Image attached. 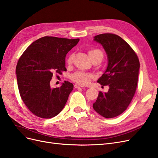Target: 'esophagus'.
<instances>
[{"label":"esophagus","instance_id":"34e87169","mask_svg":"<svg viewBox=\"0 0 158 158\" xmlns=\"http://www.w3.org/2000/svg\"><path fill=\"white\" fill-rule=\"evenodd\" d=\"M83 87H84V85L78 84H76L74 85V88H83Z\"/></svg>","mask_w":158,"mask_h":158}]
</instances>
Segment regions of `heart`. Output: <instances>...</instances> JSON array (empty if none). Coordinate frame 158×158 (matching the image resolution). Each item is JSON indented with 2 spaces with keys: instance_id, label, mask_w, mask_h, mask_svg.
Returning a JSON list of instances; mask_svg holds the SVG:
<instances>
[{
  "instance_id": "b5f03b06",
  "label": "heart",
  "mask_w": 158,
  "mask_h": 158,
  "mask_svg": "<svg viewBox=\"0 0 158 158\" xmlns=\"http://www.w3.org/2000/svg\"><path fill=\"white\" fill-rule=\"evenodd\" d=\"M88 54L92 62L97 60H100L102 61L103 59V52L98 49H92L89 50ZM73 55H70L69 56V58L67 59L68 64H71L72 61H73ZM92 78V75L90 73H85V72L83 71L76 72V73L73 74L71 76V79L73 80L74 82H77L82 85L87 84L89 82V80Z\"/></svg>"
}]
</instances>
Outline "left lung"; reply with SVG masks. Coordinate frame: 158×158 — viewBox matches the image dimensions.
Wrapping results in <instances>:
<instances>
[{
	"mask_svg": "<svg viewBox=\"0 0 158 158\" xmlns=\"http://www.w3.org/2000/svg\"><path fill=\"white\" fill-rule=\"evenodd\" d=\"M94 40L101 44L107 56L106 71L97 82L109 85L107 93L99 92L93 108L105 118L115 117L125 111L135 94L140 62L135 52L121 37L103 33Z\"/></svg>",
	"mask_w": 158,
	"mask_h": 158,
	"instance_id": "8db88e82",
	"label": "left lung"
}]
</instances>
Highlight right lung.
I'll list each match as a JSON object with an SVG mask.
<instances>
[{"instance_id": "add662e5", "label": "right lung", "mask_w": 158, "mask_h": 158, "mask_svg": "<svg viewBox=\"0 0 158 158\" xmlns=\"http://www.w3.org/2000/svg\"><path fill=\"white\" fill-rule=\"evenodd\" d=\"M79 39L45 36L33 42L19 59L16 74L22 101L35 115L50 118L57 115L67 102L73 84L64 81L52 88V73L66 71L65 57Z\"/></svg>"}]
</instances>
